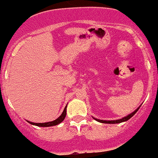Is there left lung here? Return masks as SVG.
<instances>
[{"instance_id": "1", "label": "left lung", "mask_w": 158, "mask_h": 158, "mask_svg": "<svg viewBox=\"0 0 158 158\" xmlns=\"http://www.w3.org/2000/svg\"><path fill=\"white\" fill-rule=\"evenodd\" d=\"M139 109V107H138V108L136 109V110H135L134 112L131 113V114H130L129 115H127V116L124 117V118H123L121 119H118V120H111V121H106V120H100V119H97V118H93L95 119V120H97V122H99V123H112V124H114V123H123V122H126L127 121L128 119H130L131 117L133 116V115L135 114V113L138 111V110Z\"/></svg>"}]
</instances>
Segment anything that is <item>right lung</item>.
Wrapping results in <instances>:
<instances>
[{"mask_svg": "<svg viewBox=\"0 0 158 158\" xmlns=\"http://www.w3.org/2000/svg\"><path fill=\"white\" fill-rule=\"evenodd\" d=\"M66 107H67V106H66V107H65V109H64L63 112H62V114H61V116L59 117V118H57L56 119V120H54V121L48 122V123H31V122H29V121H28V123H29L30 124H32V125L38 126V127H52V126L57 125V124L61 123V122L63 121L64 119H65V118H66Z\"/></svg>", "mask_w": 158, "mask_h": 158, "instance_id": "1", "label": "right lung"}]
</instances>
